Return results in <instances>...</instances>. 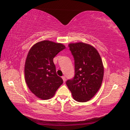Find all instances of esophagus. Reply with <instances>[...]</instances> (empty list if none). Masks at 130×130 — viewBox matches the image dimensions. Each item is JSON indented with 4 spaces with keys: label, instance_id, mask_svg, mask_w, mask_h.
Instances as JSON below:
<instances>
[{
    "label": "esophagus",
    "instance_id": "34e87169",
    "mask_svg": "<svg viewBox=\"0 0 130 130\" xmlns=\"http://www.w3.org/2000/svg\"><path fill=\"white\" fill-rule=\"evenodd\" d=\"M62 79H63V82H66V77L64 76H62Z\"/></svg>",
    "mask_w": 130,
    "mask_h": 130
}]
</instances>
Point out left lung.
Instances as JSON below:
<instances>
[{
    "mask_svg": "<svg viewBox=\"0 0 130 130\" xmlns=\"http://www.w3.org/2000/svg\"><path fill=\"white\" fill-rule=\"evenodd\" d=\"M74 59L75 75L66 85L74 100L85 102L91 99L102 85L104 68L97 50L90 44L76 42L69 44Z\"/></svg>",
    "mask_w": 130,
    "mask_h": 130,
    "instance_id": "1",
    "label": "left lung"
}]
</instances>
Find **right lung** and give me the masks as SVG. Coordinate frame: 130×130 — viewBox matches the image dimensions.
<instances>
[{"label":"right lung","instance_id":"obj_1","mask_svg":"<svg viewBox=\"0 0 130 130\" xmlns=\"http://www.w3.org/2000/svg\"><path fill=\"white\" fill-rule=\"evenodd\" d=\"M64 48L63 44L44 40L29 50L25 63V79L28 88L38 98H51L63 84V79L57 74L53 58Z\"/></svg>","mask_w":130,"mask_h":130}]
</instances>
